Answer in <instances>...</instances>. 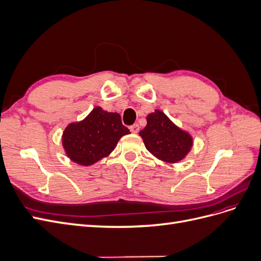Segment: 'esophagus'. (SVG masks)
I'll list each match as a JSON object with an SVG mask.
<instances>
[{"mask_svg":"<svg viewBox=\"0 0 261 261\" xmlns=\"http://www.w3.org/2000/svg\"><path fill=\"white\" fill-rule=\"evenodd\" d=\"M129 129L132 133L134 134H137L139 132V125L138 124H134L132 126H129Z\"/></svg>","mask_w":261,"mask_h":261,"instance_id":"esophagus-1","label":"esophagus"}]
</instances>
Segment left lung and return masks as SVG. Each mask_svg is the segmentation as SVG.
<instances>
[{
	"label": "left lung",
	"mask_w": 261,
	"mask_h": 261,
	"mask_svg": "<svg viewBox=\"0 0 261 261\" xmlns=\"http://www.w3.org/2000/svg\"><path fill=\"white\" fill-rule=\"evenodd\" d=\"M139 135L150 153L168 163L183 160L193 147V137L160 110L147 115V125Z\"/></svg>",
	"instance_id": "1"
}]
</instances>
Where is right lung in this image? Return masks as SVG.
<instances>
[{
  "mask_svg": "<svg viewBox=\"0 0 261 261\" xmlns=\"http://www.w3.org/2000/svg\"><path fill=\"white\" fill-rule=\"evenodd\" d=\"M130 134L118 113L96 107L83 121L70 123L63 132L62 144L73 162L88 167L108 156L124 135Z\"/></svg>",
  "mask_w": 261,
  "mask_h": 261,
  "instance_id": "1",
  "label": "right lung"
}]
</instances>
